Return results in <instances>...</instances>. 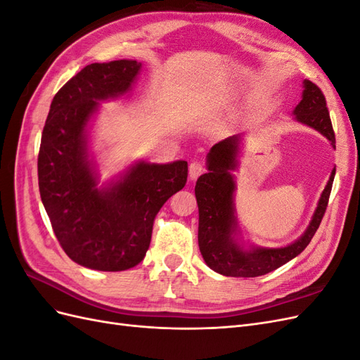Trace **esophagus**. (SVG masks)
<instances>
[{"label": "esophagus", "instance_id": "1", "mask_svg": "<svg viewBox=\"0 0 360 360\" xmlns=\"http://www.w3.org/2000/svg\"><path fill=\"white\" fill-rule=\"evenodd\" d=\"M204 172V165L201 162H192L189 167V177L191 180H197Z\"/></svg>", "mask_w": 360, "mask_h": 360}]
</instances>
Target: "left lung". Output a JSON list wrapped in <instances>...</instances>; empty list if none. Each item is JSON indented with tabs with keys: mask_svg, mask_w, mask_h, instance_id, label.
I'll return each mask as SVG.
<instances>
[{
	"mask_svg": "<svg viewBox=\"0 0 360 360\" xmlns=\"http://www.w3.org/2000/svg\"><path fill=\"white\" fill-rule=\"evenodd\" d=\"M294 118L328 138L335 147V132L323 91L314 82L303 81L300 103L294 108ZM240 135L228 136L214 144L207 155V169L195 186L198 202V245L205 264L224 276L255 278L274 271L297 257L317 233L328 207L335 169L321 193L312 219L296 242L284 248L245 249L236 240L237 217L234 209L236 183L231 171L237 168Z\"/></svg>",
	"mask_w": 360,
	"mask_h": 360,
	"instance_id": "1",
	"label": "left lung"
}]
</instances>
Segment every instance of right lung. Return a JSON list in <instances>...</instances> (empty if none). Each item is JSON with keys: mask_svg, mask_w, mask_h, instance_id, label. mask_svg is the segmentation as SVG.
Masks as SVG:
<instances>
[{"mask_svg": "<svg viewBox=\"0 0 360 360\" xmlns=\"http://www.w3.org/2000/svg\"><path fill=\"white\" fill-rule=\"evenodd\" d=\"M135 60L93 63L53 96L37 159L39 189L64 252L84 267L122 271L144 259L160 207L188 180V162H138L118 181L97 188L86 124L99 101L132 89Z\"/></svg>", "mask_w": 360, "mask_h": 360, "instance_id": "right-lung-1", "label": "right lung"}]
</instances>
